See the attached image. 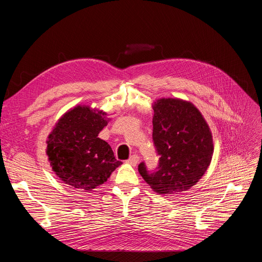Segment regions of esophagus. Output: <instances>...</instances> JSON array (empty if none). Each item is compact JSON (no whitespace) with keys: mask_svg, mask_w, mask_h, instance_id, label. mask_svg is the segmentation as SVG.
<instances>
[{"mask_svg":"<svg viewBox=\"0 0 262 262\" xmlns=\"http://www.w3.org/2000/svg\"><path fill=\"white\" fill-rule=\"evenodd\" d=\"M138 163H139V157H138V156H133L129 160L126 161V164H128V165H130V166H133V167L137 166Z\"/></svg>","mask_w":262,"mask_h":262,"instance_id":"1","label":"esophagus"}]
</instances>
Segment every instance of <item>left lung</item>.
Returning a JSON list of instances; mask_svg holds the SVG:
<instances>
[{
  "label": "left lung",
  "mask_w": 262,
  "mask_h": 262,
  "mask_svg": "<svg viewBox=\"0 0 262 262\" xmlns=\"http://www.w3.org/2000/svg\"><path fill=\"white\" fill-rule=\"evenodd\" d=\"M152 108V138L161 156L160 169L149 174L141 163L139 173L160 195L188 191L210 165L211 130L201 112L189 100L163 97L154 101Z\"/></svg>",
  "instance_id": "1"
}]
</instances>
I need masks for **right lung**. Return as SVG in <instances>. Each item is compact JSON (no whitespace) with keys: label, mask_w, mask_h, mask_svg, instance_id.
I'll return each instance as SVG.
<instances>
[{"label":"right lung","mask_w":262,"mask_h":262,"mask_svg":"<svg viewBox=\"0 0 262 262\" xmlns=\"http://www.w3.org/2000/svg\"><path fill=\"white\" fill-rule=\"evenodd\" d=\"M107 116L103 110L79 104L65 112L48 136L46 154L52 171L73 189L92 191L122 165L98 138L111 120Z\"/></svg>","instance_id":"1"}]
</instances>
